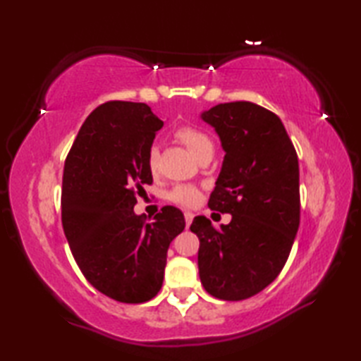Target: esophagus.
I'll list each match as a JSON object with an SVG mask.
<instances>
[{
	"label": "esophagus",
	"instance_id": "34e87169",
	"mask_svg": "<svg viewBox=\"0 0 361 361\" xmlns=\"http://www.w3.org/2000/svg\"><path fill=\"white\" fill-rule=\"evenodd\" d=\"M185 219H186V228H189V226H191V223H192V219H194V213L185 212Z\"/></svg>",
	"mask_w": 361,
	"mask_h": 361
}]
</instances>
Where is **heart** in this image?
<instances>
[{"label":"heart","mask_w":361,"mask_h":361,"mask_svg":"<svg viewBox=\"0 0 361 361\" xmlns=\"http://www.w3.org/2000/svg\"><path fill=\"white\" fill-rule=\"evenodd\" d=\"M175 135L194 152V156L197 159L213 154V149H215L212 137L197 126H181L180 129H176ZM146 164H148L149 172H157L159 151L156 146L149 148L148 156H146ZM167 199L176 205L194 207L200 200V189L194 185H176L167 192Z\"/></svg>","instance_id":"heart-1"}]
</instances>
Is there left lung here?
I'll list each match as a JSON object with an SVG mask.
<instances>
[{
  "label": "left lung",
  "instance_id": "left-lung-1",
  "mask_svg": "<svg viewBox=\"0 0 361 361\" xmlns=\"http://www.w3.org/2000/svg\"><path fill=\"white\" fill-rule=\"evenodd\" d=\"M202 119L226 151L209 207L232 219L216 229L194 218L199 277L212 296L242 301L272 283L290 256L301 213L298 154L279 116L252 102L219 103Z\"/></svg>",
  "mask_w": 361,
  "mask_h": 361
}]
</instances>
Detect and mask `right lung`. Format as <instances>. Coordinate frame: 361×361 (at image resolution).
Listing matches in <instances>:
<instances>
[{"mask_svg":"<svg viewBox=\"0 0 361 361\" xmlns=\"http://www.w3.org/2000/svg\"><path fill=\"white\" fill-rule=\"evenodd\" d=\"M162 126L145 103L106 102L84 121L65 161L66 240L87 282L119 302L157 295L170 242L186 224L172 205L152 223L133 212L137 195L152 183L146 156Z\"/></svg>","mask_w":361,"mask_h":361,"instance_id":"right-lung-1","label":"right lung"}]
</instances>
